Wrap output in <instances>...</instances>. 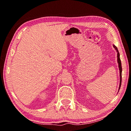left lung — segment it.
I'll use <instances>...</instances> for the list:
<instances>
[{
  "mask_svg": "<svg viewBox=\"0 0 131 131\" xmlns=\"http://www.w3.org/2000/svg\"><path fill=\"white\" fill-rule=\"evenodd\" d=\"M113 46L114 48L116 49V51L117 53V62H118V64H119V71H120V84H119V89H120V88H121V83H122V69L121 61V59H120V54H119V51H118V49H117V48L116 47L115 45H114ZM119 91H118V92H119Z\"/></svg>",
  "mask_w": 131,
  "mask_h": 131,
  "instance_id": "8db88e82",
  "label": "left lung"
}]
</instances>
